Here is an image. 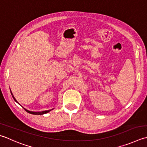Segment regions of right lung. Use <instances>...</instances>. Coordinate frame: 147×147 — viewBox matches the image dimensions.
<instances>
[{"label": "right lung", "mask_w": 147, "mask_h": 147, "mask_svg": "<svg viewBox=\"0 0 147 147\" xmlns=\"http://www.w3.org/2000/svg\"><path fill=\"white\" fill-rule=\"evenodd\" d=\"M11 95H12V96H13V99H14V100H15V101L16 102H18L16 101V100L15 99V98H14V96H13V94H12V92H11ZM24 110L27 111V112H28V113H30V114H33V115H43V114H45V113H48L49 111H51V110H47V111H39V112H34V111H28L27 110H26V109H25L24 108Z\"/></svg>", "instance_id": "add662e5"}]
</instances>
